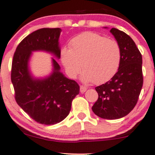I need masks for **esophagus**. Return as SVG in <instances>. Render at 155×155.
<instances>
[{
	"instance_id": "obj_1",
	"label": "esophagus",
	"mask_w": 155,
	"mask_h": 155,
	"mask_svg": "<svg viewBox=\"0 0 155 155\" xmlns=\"http://www.w3.org/2000/svg\"><path fill=\"white\" fill-rule=\"evenodd\" d=\"M80 90H81V92L82 93H83L87 91V87H85V86H83V85H81V86L80 87Z\"/></svg>"
}]
</instances>
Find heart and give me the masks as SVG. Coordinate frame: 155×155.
I'll return each mask as SVG.
<instances>
[{
    "label": "heart",
    "mask_w": 155,
    "mask_h": 155,
    "mask_svg": "<svg viewBox=\"0 0 155 155\" xmlns=\"http://www.w3.org/2000/svg\"><path fill=\"white\" fill-rule=\"evenodd\" d=\"M60 59L70 78L77 77L83 66V81L102 84L118 72L121 52L114 40L93 32H84L72 39L70 49L63 47Z\"/></svg>",
    "instance_id": "heart-1"
}]
</instances>
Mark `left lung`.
Here are the masks:
<instances>
[{"label":"left lung","instance_id":"left-lung-1","mask_svg":"<svg viewBox=\"0 0 155 155\" xmlns=\"http://www.w3.org/2000/svg\"><path fill=\"white\" fill-rule=\"evenodd\" d=\"M110 32L121 48V64L110 81L95 87L98 98L92 110L99 117L112 120L124 117L136 106L143 75L142 54L133 39L117 28H112Z\"/></svg>","mask_w":155,"mask_h":155}]
</instances>
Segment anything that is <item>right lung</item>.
<instances>
[{
  "mask_svg": "<svg viewBox=\"0 0 155 155\" xmlns=\"http://www.w3.org/2000/svg\"><path fill=\"white\" fill-rule=\"evenodd\" d=\"M61 31L60 28H43L32 32L21 41L13 58L11 82L16 103L32 119L45 125L64 120L70 114L72 100L80 92L78 84L60 72V66L54 58L52 71L48 76L36 78L30 70L33 51H46L60 58Z\"/></svg>",
  "mask_w": 155,
  "mask_h": 155,
  "instance_id": "1",
  "label": "right lung"
}]
</instances>
